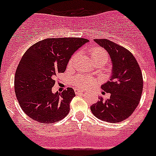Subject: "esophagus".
<instances>
[{"label": "esophagus", "instance_id": "esophagus-1", "mask_svg": "<svg viewBox=\"0 0 156 156\" xmlns=\"http://www.w3.org/2000/svg\"><path fill=\"white\" fill-rule=\"evenodd\" d=\"M74 92H75V94H82V93H83V90H80V89L75 88V89H74Z\"/></svg>", "mask_w": 156, "mask_h": 156}]
</instances>
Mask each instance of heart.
<instances>
[{
  "mask_svg": "<svg viewBox=\"0 0 156 156\" xmlns=\"http://www.w3.org/2000/svg\"><path fill=\"white\" fill-rule=\"evenodd\" d=\"M89 51H90V58L92 59L93 62H101L103 65H105L108 62V54L101 48H99V47L91 48ZM76 56H77L76 54L74 55H73L70 62H69V65H71L72 62H74ZM74 83L77 86V87H79V88H87V87L90 86L94 83V79L91 77L87 75L78 76V77H77L74 79Z\"/></svg>",
  "mask_w": 156,
  "mask_h": 156,
  "instance_id": "obj_1",
  "label": "heart"
}]
</instances>
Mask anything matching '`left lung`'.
Segmentation results:
<instances>
[{
  "mask_svg": "<svg viewBox=\"0 0 156 156\" xmlns=\"http://www.w3.org/2000/svg\"><path fill=\"white\" fill-rule=\"evenodd\" d=\"M106 50L112 62V75L101 85L110 98L90 106L94 116L104 121L117 123L133 114L138 106L143 91V76L136 59L129 50L106 39L94 40Z\"/></svg>",
  "mask_w": 156,
  "mask_h": 156,
  "instance_id": "left-lung-1",
  "label": "left lung"
}]
</instances>
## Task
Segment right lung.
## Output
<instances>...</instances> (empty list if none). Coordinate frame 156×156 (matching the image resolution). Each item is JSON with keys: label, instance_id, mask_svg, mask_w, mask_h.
<instances>
[{"label": "right lung", "instance_id": "1", "mask_svg": "<svg viewBox=\"0 0 156 156\" xmlns=\"http://www.w3.org/2000/svg\"><path fill=\"white\" fill-rule=\"evenodd\" d=\"M89 40L46 39L30 47L16 70L15 94L22 110L32 120L50 124L66 117L75 96L72 88L53 93L56 74L63 73L73 54Z\"/></svg>", "mask_w": 156, "mask_h": 156}]
</instances>
